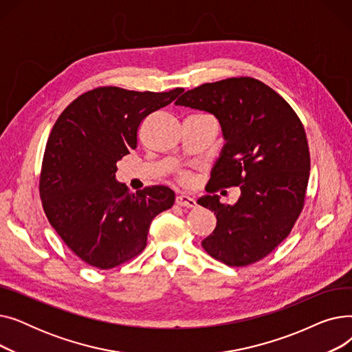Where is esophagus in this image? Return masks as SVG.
I'll use <instances>...</instances> for the list:
<instances>
[{
	"label": "esophagus",
	"instance_id": "1",
	"mask_svg": "<svg viewBox=\"0 0 352 352\" xmlns=\"http://www.w3.org/2000/svg\"><path fill=\"white\" fill-rule=\"evenodd\" d=\"M175 202L179 207H187V208H195L197 207V201L188 195H177Z\"/></svg>",
	"mask_w": 352,
	"mask_h": 352
}]
</instances>
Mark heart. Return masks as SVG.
Instances as JSON below:
<instances>
[{
  "mask_svg": "<svg viewBox=\"0 0 352 352\" xmlns=\"http://www.w3.org/2000/svg\"><path fill=\"white\" fill-rule=\"evenodd\" d=\"M182 178H184V179H186V181H188V179H190V177H188V175H184Z\"/></svg>",
  "mask_w": 352,
  "mask_h": 352,
  "instance_id": "obj_1",
  "label": "heart"
}]
</instances>
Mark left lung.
I'll return each mask as SVG.
<instances>
[{"mask_svg": "<svg viewBox=\"0 0 352 352\" xmlns=\"http://www.w3.org/2000/svg\"><path fill=\"white\" fill-rule=\"evenodd\" d=\"M212 114L223 129L221 150L198 204L217 215L202 247L231 267L260 261L278 247L298 219L309 178V150L302 122L291 105L250 77L202 84L175 101ZM239 186L234 206L219 202V188Z\"/></svg>", "mask_w": 352, "mask_h": 352, "instance_id": "1", "label": "left lung"}]
</instances>
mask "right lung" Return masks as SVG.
Segmentation results:
<instances>
[{"mask_svg":"<svg viewBox=\"0 0 352 352\" xmlns=\"http://www.w3.org/2000/svg\"><path fill=\"white\" fill-rule=\"evenodd\" d=\"M184 89L138 92L100 87L74 100L55 121L40 177L44 212L84 263L111 270L146 245L151 221L174 206L165 186L129 192L116 179L117 161L137 148L142 120Z\"/></svg>","mask_w":352,"mask_h":352,"instance_id":"obj_1","label":"right lung"}]
</instances>
